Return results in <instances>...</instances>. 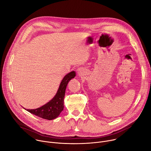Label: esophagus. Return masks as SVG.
<instances>
[{"label": "esophagus", "mask_w": 151, "mask_h": 151, "mask_svg": "<svg viewBox=\"0 0 151 151\" xmlns=\"http://www.w3.org/2000/svg\"><path fill=\"white\" fill-rule=\"evenodd\" d=\"M80 72H81V71H80V70L79 69V70H78V73H80Z\"/></svg>", "instance_id": "1"}]
</instances>
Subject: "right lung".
Returning a JSON list of instances; mask_svg holds the SVG:
<instances>
[{"instance_id":"add662e5","label":"right lung","mask_w":151,"mask_h":151,"mask_svg":"<svg viewBox=\"0 0 151 151\" xmlns=\"http://www.w3.org/2000/svg\"><path fill=\"white\" fill-rule=\"evenodd\" d=\"M76 76L75 71L68 73L62 79L55 96L47 103L39 108L26 109L30 113L43 119L52 120L57 118L64 108V98L69 82Z\"/></svg>"}]
</instances>
